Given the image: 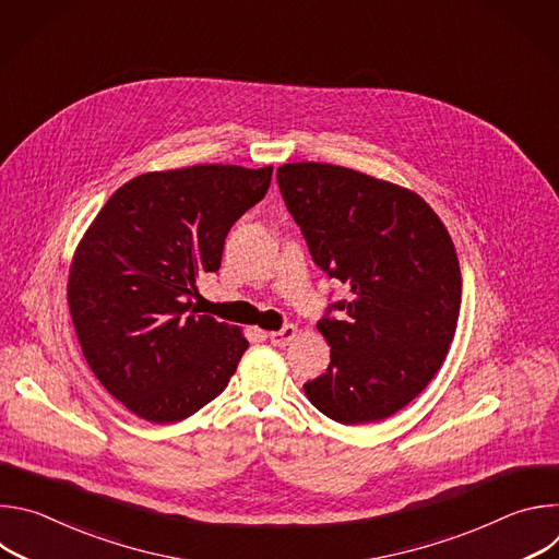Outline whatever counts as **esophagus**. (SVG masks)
Masks as SVG:
<instances>
[{
  "label": "esophagus",
  "instance_id": "obj_1",
  "mask_svg": "<svg viewBox=\"0 0 559 559\" xmlns=\"http://www.w3.org/2000/svg\"><path fill=\"white\" fill-rule=\"evenodd\" d=\"M296 334H298V330L294 325H285L278 332H270V343L274 347H285V345H289V341L296 338Z\"/></svg>",
  "mask_w": 559,
  "mask_h": 559
}]
</instances>
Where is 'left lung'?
<instances>
[{"mask_svg":"<svg viewBox=\"0 0 559 559\" xmlns=\"http://www.w3.org/2000/svg\"><path fill=\"white\" fill-rule=\"evenodd\" d=\"M276 183L313 263L349 287L316 323L332 360L302 384L309 403L343 425L389 418L453 341L462 276L451 236L418 194L349 168L287 164Z\"/></svg>","mask_w":559,"mask_h":559,"instance_id":"obj_1","label":"left lung"}]
</instances>
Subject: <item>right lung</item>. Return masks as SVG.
<instances>
[{
    "mask_svg": "<svg viewBox=\"0 0 559 559\" xmlns=\"http://www.w3.org/2000/svg\"><path fill=\"white\" fill-rule=\"evenodd\" d=\"M272 168L192 166L121 186L76 248L68 305L99 382L143 420L179 423L227 386L250 343L199 316L197 278L218 272L231 225L267 192Z\"/></svg>",
    "mask_w": 559,
    "mask_h": 559,
    "instance_id": "1",
    "label": "right lung"
}]
</instances>
